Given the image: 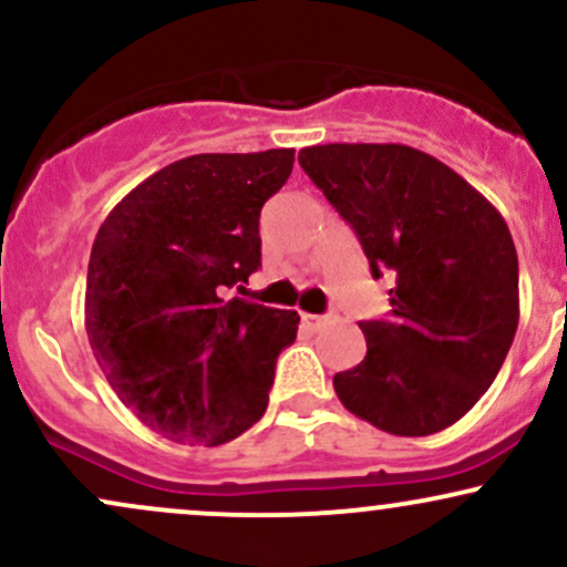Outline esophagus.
I'll return each instance as SVG.
<instances>
[{
	"mask_svg": "<svg viewBox=\"0 0 567 567\" xmlns=\"http://www.w3.org/2000/svg\"><path fill=\"white\" fill-rule=\"evenodd\" d=\"M301 320H303V324H309L311 330H320L322 324L330 322V317L328 315H301Z\"/></svg>",
	"mask_w": 567,
	"mask_h": 567,
	"instance_id": "1",
	"label": "esophagus"
}]
</instances>
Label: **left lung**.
Segmentation results:
<instances>
[{
    "label": "left lung",
    "instance_id": "left-lung-1",
    "mask_svg": "<svg viewBox=\"0 0 567 567\" xmlns=\"http://www.w3.org/2000/svg\"><path fill=\"white\" fill-rule=\"evenodd\" d=\"M298 162L354 229L370 271H392L368 354L333 375L349 413L396 437L442 432L477 405L519 322L506 220L432 154L402 143L306 146Z\"/></svg>",
    "mask_w": 567,
    "mask_h": 567
}]
</instances>
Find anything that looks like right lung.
I'll use <instances>...</instances> for the list:
<instances>
[{"label": "right lung", "instance_id": "right-lung-1", "mask_svg": "<svg viewBox=\"0 0 567 567\" xmlns=\"http://www.w3.org/2000/svg\"><path fill=\"white\" fill-rule=\"evenodd\" d=\"M296 152L194 154L148 175L95 234L84 328L106 381L162 437L224 445L269 405L296 311L226 288L261 266L258 218Z\"/></svg>", "mask_w": 567, "mask_h": 567}]
</instances>
